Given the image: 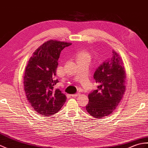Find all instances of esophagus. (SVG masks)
Here are the masks:
<instances>
[{
  "mask_svg": "<svg viewBox=\"0 0 148 148\" xmlns=\"http://www.w3.org/2000/svg\"><path fill=\"white\" fill-rule=\"evenodd\" d=\"M80 95V93H76V94H74V95H71V97H77L78 96H79Z\"/></svg>",
  "mask_w": 148,
  "mask_h": 148,
  "instance_id": "34e87169",
  "label": "esophagus"
}]
</instances>
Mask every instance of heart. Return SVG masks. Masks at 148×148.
<instances>
[{"instance_id":"obj_1","label":"heart","mask_w":148,"mask_h":148,"mask_svg":"<svg viewBox=\"0 0 148 148\" xmlns=\"http://www.w3.org/2000/svg\"><path fill=\"white\" fill-rule=\"evenodd\" d=\"M91 59V56L88 51L82 50L77 54V60H89Z\"/></svg>"}]
</instances>
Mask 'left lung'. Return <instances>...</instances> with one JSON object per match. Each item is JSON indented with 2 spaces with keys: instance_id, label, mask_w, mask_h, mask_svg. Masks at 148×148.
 Masks as SVG:
<instances>
[{
  "instance_id": "obj_1",
  "label": "left lung",
  "mask_w": 148,
  "mask_h": 148,
  "mask_svg": "<svg viewBox=\"0 0 148 148\" xmlns=\"http://www.w3.org/2000/svg\"><path fill=\"white\" fill-rule=\"evenodd\" d=\"M110 60L104 62L94 74L98 89L88 95L86 106L88 113L94 118L110 115L117 107L125 91L126 74L121 57L113 50Z\"/></svg>"
}]
</instances>
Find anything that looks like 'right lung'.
I'll list each match as a JSON object with an SVG mask.
<instances>
[{
	"mask_svg": "<svg viewBox=\"0 0 148 148\" xmlns=\"http://www.w3.org/2000/svg\"><path fill=\"white\" fill-rule=\"evenodd\" d=\"M72 43L50 40L43 43L29 58L24 75L27 101L34 110L43 116L56 113L66 101V96L54 90L53 80L61 51Z\"/></svg>",
	"mask_w": 148,
	"mask_h": 148,
	"instance_id": "1",
	"label": "right lung"
}]
</instances>
